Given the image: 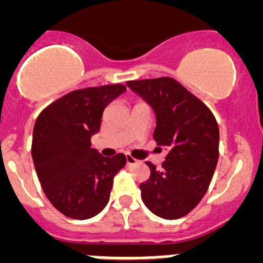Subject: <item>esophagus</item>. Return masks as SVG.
<instances>
[{
	"label": "esophagus",
	"mask_w": 263,
	"mask_h": 263,
	"mask_svg": "<svg viewBox=\"0 0 263 263\" xmlns=\"http://www.w3.org/2000/svg\"><path fill=\"white\" fill-rule=\"evenodd\" d=\"M126 163L130 164V166H134V164H138L139 160H137L136 158L130 157V155H126Z\"/></svg>",
	"instance_id": "esophagus-1"
}]
</instances>
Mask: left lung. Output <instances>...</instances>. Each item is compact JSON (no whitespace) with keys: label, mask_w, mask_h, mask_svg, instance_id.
Segmentation results:
<instances>
[{"label":"left lung","mask_w":263,"mask_h":263,"mask_svg":"<svg viewBox=\"0 0 263 263\" xmlns=\"http://www.w3.org/2000/svg\"><path fill=\"white\" fill-rule=\"evenodd\" d=\"M126 85L154 110V139L167 150L160 170L146 162L150 179L139 185L143 204L166 220L183 217L203 199L215 174L220 142L215 116L171 78Z\"/></svg>","instance_id":"1"}]
</instances>
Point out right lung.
Segmentation results:
<instances>
[{"label":"right lung","mask_w":263,"mask_h":263,"mask_svg":"<svg viewBox=\"0 0 263 263\" xmlns=\"http://www.w3.org/2000/svg\"><path fill=\"white\" fill-rule=\"evenodd\" d=\"M125 90L121 84L73 90L36 118L31 146L36 175L51 204L67 217L87 220L108 204L126 157H103L90 147V138L100 132L106 106Z\"/></svg>","instance_id":"obj_1"}]
</instances>
